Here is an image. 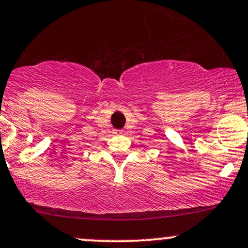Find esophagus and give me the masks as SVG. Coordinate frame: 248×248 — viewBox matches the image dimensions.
<instances>
[{
	"label": "esophagus",
	"mask_w": 248,
	"mask_h": 248,
	"mask_svg": "<svg viewBox=\"0 0 248 248\" xmlns=\"http://www.w3.org/2000/svg\"><path fill=\"white\" fill-rule=\"evenodd\" d=\"M124 133V130H115V134H122Z\"/></svg>",
	"instance_id": "obj_1"
}]
</instances>
